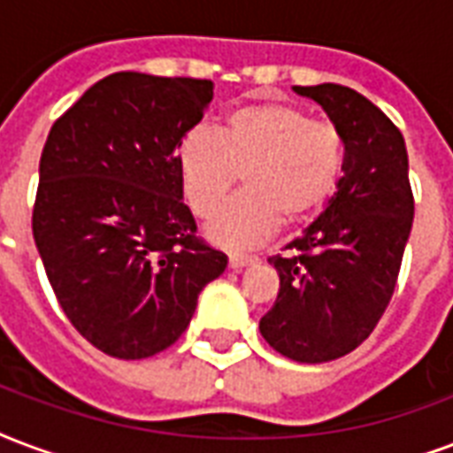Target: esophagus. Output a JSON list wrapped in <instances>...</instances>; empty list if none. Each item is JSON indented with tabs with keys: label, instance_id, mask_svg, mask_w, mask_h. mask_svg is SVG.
Returning <instances> with one entry per match:
<instances>
[{
	"label": "esophagus",
	"instance_id": "1",
	"mask_svg": "<svg viewBox=\"0 0 453 453\" xmlns=\"http://www.w3.org/2000/svg\"><path fill=\"white\" fill-rule=\"evenodd\" d=\"M257 261L254 257H242V254H233L230 257V261H227V265L233 268V271H242V268H247V265H251Z\"/></svg>",
	"mask_w": 453,
	"mask_h": 453
}]
</instances>
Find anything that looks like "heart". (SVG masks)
Instances as JSON below:
<instances>
[{
	"label": "heart",
	"mask_w": 453,
	"mask_h": 453,
	"mask_svg": "<svg viewBox=\"0 0 453 453\" xmlns=\"http://www.w3.org/2000/svg\"><path fill=\"white\" fill-rule=\"evenodd\" d=\"M344 137L333 123L282 102L240 106L227 113L220 133L192 127L178 144L175 164L189 209L209 219L234 182L247 192L206 226L216 247H258L282 220L303 223L334 196L344 173Z\"/></svg>",
	"instance_id": "obj_1"
}]
</instances>
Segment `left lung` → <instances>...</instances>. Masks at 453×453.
<instances>
[{
  "label": "left lung",
  "mask_w": 453,
  "mask_h": 453,
  "mask_svg": "<svg viewBox=\"0 0 453 453\" xmlns=\"http://www.w3.org/2000/svg\"><path fill=\"white\" fill-rule=\"evenodd\" d=\"M292 89L327 113L347 157L319 219L288 254L268 258L280 292L258 330L282 357L326 364L357 349L392 299L413 226L409 154L399 127L357 89L334 82Z\"/></svg>",
  "instance_id": "1"
}]
</instances>
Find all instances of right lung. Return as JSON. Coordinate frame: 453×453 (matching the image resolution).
<instances>
[{"mask_svg":"<svg viewBox=\"0 0 453 453\" xmlns=\"http://www.w3.org/2000/svg\"><path fill=\"white\" fill-rule=\"evenodd\" d=\"M211 81L106 75L51 126L33 237L61 309L109 357H154L195 316L227 257L196 237L178 144L203 119Z\"/></svg>","mask_w":453,"mask_h":453,"instance_id":"1","label":"right lung"}]
</instances>
